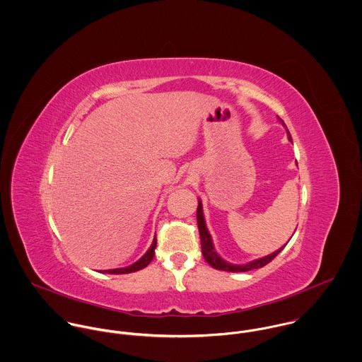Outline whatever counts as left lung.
<instances>
[{
	"label": "left lung",
	"mask_w": 362,
	"mask_h": 362,
	"mask_svg": "<svg viewBox=\"0 0 362 362\" xmlns=\"http://www.w3.org/2000/svg\"><path fill=\"white\" fill-rule=\"evenodd\" d=\"M281 124L286 127L284 122L281 121ZM287 130V127H286ZM287 136H288V140L291 141V136L287 130ZM197 225H199V232H200L201 239V250H202V255L205 258V261L215 269H219V271H226V272H247V271H252V269H258V268H262L265 267L267 264H269L281 250L284 248V245L281 247L279 250H276L275 252L267 255V257H262V258H258V259H254V261H250L244 265H236V264H230L228 261H225L216 251H215V247H214V243H212V238L206 229V225H205V219H204V212H202V204L201 200H199V206H197Z\"/></svg>",
	"instance_id": "obj_1"
}]
</instances>
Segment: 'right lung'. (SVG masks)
Listing matches in <instances>:
<instances>
[{"instance_id":"right-lung-1","label":"right lung","mask_w":362,"mask_h":362,"mask_svg":"<svg viewBox=\"0 0 362 362\" xmlns=\"http://www.w3.org/2000/svg\"><path fill=\"white\" fill-rule=\"evenodd\" d=\"M156 247H157V236L154 238L153 244L150 245V248L147 250V252L139 259L136 261L134 264L126 267V268H117V269H108V271H103L104 274H115V275H122V274H132V272H136V271H140L143 268H146L154 258L156 255Z\"/></svg>"}]
</instances>
